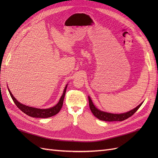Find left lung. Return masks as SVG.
<instances>
[{
	"instance_id": "obj_1",
	"label": "left lung",
	"mask_w": 158,
	"mask_h": 158,
	"mask_svg": "<svg viewBox=\"0 0 158 158\" xmlns=\"http://www.w3.org/2000/svg\"><path fill=\"white\" fill-rule=\"evenodd\" d=\"M89 99V106L91 111L92 112L94 115L99 118V120L104 121H122L125 120V119L131 117L132 114H135L137 110L139 109V107L142 106V103H140L139 106H138L136 108L133 109L131 111H128L125 113L122 114H113V113H109L104 111H102L98 109L96 107L94 106V105L92 103V101L91 100L90 98L88 97Z\"/></svg>"
}]
</instances>
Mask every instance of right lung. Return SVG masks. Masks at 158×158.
Wrapping results in <instances>:
<instances>
[{
    "label": "right lung",
    "mask_w": 158,
    "mask_h": 158,
    "mask_svg": "<svg viewBox=\"0 0 158 158\" xmlns=\"http://www.w3.org/2000/svg\"><path fill=\"white\" fill-rule=\"evenodd\" d=\"M66 88H67V85H66V87L64 89V92L62 95L59 103H57L55 106L52 107L49 109H37L34 107H31L29 106H26L25 105H23L20 103L19 102L14 98L13 95L10 92V90L9 91V93H10V96L14 101V103L16 104V106L18 107V108L20 109L22 112L27 114L28 116H30L32 117H36V118H48L51 117L53 115H55L56 114L58 113L60 110L61 109L62 107H63V101L64 98V95L66 93Z\"/></svg>",
    "instance_id": "obj_1"
}]
</instances>
